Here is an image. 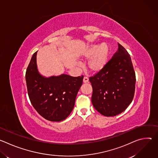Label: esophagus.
<instances>
[{"label":"esophagus","instance_id":"obj_1","mask_svg":"<svg viewBox=\"0 0 158 158\" xmlns=\"http://www.w3.org/2000/svg\"><path fill=\"white\" fill-rule=\"evenodd\" d=\"M83 82H84V83L89 82V79H88V77H84V79H83Z\"/></svg>","mask_w":158,"mask_h":158}]
</instances>
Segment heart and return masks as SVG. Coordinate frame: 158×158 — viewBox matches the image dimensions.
Returning a JSON list of instances; mask_svg holds the SVG:
<instances>
[{"instance_id": "heart-1", "label": "heart", "mask_w": 158, "mask_h": 158, "mask_svg": "<svg viewBox=\"0 0 158 158\" xmlns=\"http://www.w3.org/2000/svg\"><path fill=\"white\" fill-rule=\"evenodd\" d=\"M109 48L106 42L97 45H89L79 52L82 59H87V66L89 71L97 74L104 69L109 58Z\"/></svg>"}]
</instances>
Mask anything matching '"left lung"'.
I'll use <instances>...</instances> for the list:
<instances>
[{
  "instance_id": "obj_1",
  "label": "left lung",
  "mask_w": 158,
  "mask_h": 158,
  "mask_svg": "<svg viewBox=\"0 0 158 158\" xmlns=\"http://www.w3.org/2000/svg\"><path fill=\"white\" fill-rule=\"evenodd\" d=\"M93 93L92 103L102 115L119 114L131 103L136 75L130 55L118 43V49L102 71L89 78Z\"/></svg>"
}]
</instances>
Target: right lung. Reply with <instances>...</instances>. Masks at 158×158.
I'll return each instance as SVG.
<instances>
[{
  "mask_svg": "<svg viewBox=\"0 0 158 158\" xmlns=\"http://www.w3.org/2000/svg\"><path fill=\"white\" fill-rule=\"evenodd\" d=\"M37 52L33 54L26 73L29 99L42 117L50 121H62L73 110L83 76L73 77L62 74L45 77L37 69Z\"/></svg>",
  "mask_w": 158,
  "mask_h": 158,
  "instance_id": "right-lung-1",
  "label": "right lung"
}]
</instances>
